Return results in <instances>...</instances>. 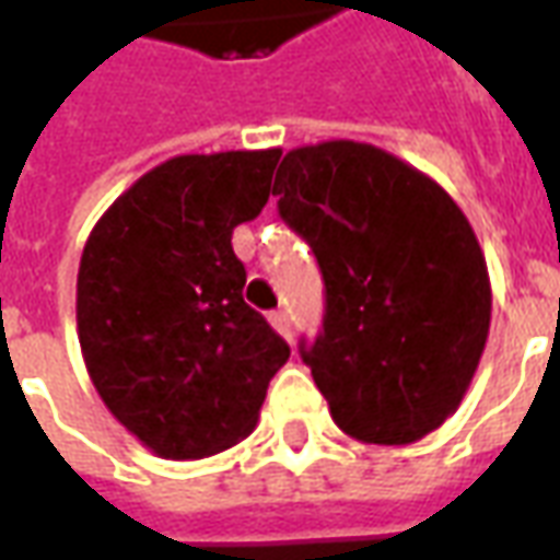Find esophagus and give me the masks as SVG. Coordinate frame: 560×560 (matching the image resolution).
I'll use <instances>...</instances> for the list:
<instances>
[{"mask_svg":"<svg viewBox=\"0 0 560 560\" xmlns=\"http://www.w3.org/2000/svg\"><path fill=\"white\" fill-rule=\"evenodd\" d=\"M269 324H272V329H276L279 336L291 339V317H288V312H272V315H269Z\"/></svg>","mask_w":560,"mask_h":560,"instance_id":"34e87169","label":"esophagus"}]
</instances>
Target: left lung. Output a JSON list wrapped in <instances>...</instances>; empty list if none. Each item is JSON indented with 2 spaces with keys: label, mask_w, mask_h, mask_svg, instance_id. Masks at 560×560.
<instances>
[{
  "label": "left lung",
  "mask_w": 560,
  "mask_h": 560,
  "mask_svg": "<svg viewBox=\"0 0 560 560\" xmlns=\"http://www.w3.org/2000/svg\"><path fill=\"white\" fill-rule=\"evenodd\" d=\"M272 195L327 284L324 332L300 351L332 422L381 446L434 432L465 399L492 320L465 212L432 176L357 140L291 149Z\"/></svg>",
  "instance_id": "obj_1"
}]
</instances>
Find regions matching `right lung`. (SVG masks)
<instances>
[{"instance_id":"right-lung-1","label":"right lung","mask_w":560,"mask_h":560,"mask_svg":"<svg viewBox=\"0 0 560 560\" xmlns=\"http://www.w3.org/2000/svg\"><path fill=\"white\" fill-rule=\"evenodd\" d=\"M281 149L176 155L95 221L78 269V339L104 408L161 458L255 432L291 348L245 305L233 228L260 215Z\"/></svg>"}]
</instances>
